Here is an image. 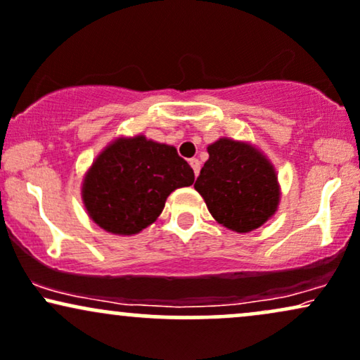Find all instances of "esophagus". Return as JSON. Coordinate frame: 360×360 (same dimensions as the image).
Wrapping results in <instances>:
<instances>
[{
  "label": "esophagus",
  "mask_w": 360,
  "mask_h": 360,
  "mask_svg": "<svg viewBox=\"0 0 360 360\" xmlns=\"http://www.w3.org/2000/svg\"><path fill=\"white\" fill-rule=\"evenodd\" d=\"M189 164H191V167H193V171H194V176L198 177L199 169H201V162H199V159H196V158L189 159Z\"/></svg>",
  "instance_id": "34e87169"
}]
</instances>
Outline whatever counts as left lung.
I'll return each mask as SVG.
<instances>
[{
  "label": "left lung",
  "mask_w": 360,
  "mask_h": 360,
  "mask_svg": "<svg viewBox=\"0 0 360 360\" xmlns=\"http://www.w3.org/2000/svg\"><path fill=\"white\" fill-rule=\"evenodd\" d=\"M210 159L194 189L205 199L213 218L236 233H248L266 223L280 202L275 167L248 142L221 137L207 146Z\"/></svg>",
  "instance_id": "1"
}]
</instances>
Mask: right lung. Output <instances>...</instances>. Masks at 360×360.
Listing matches in <instances>:
<instances>
[{
	"label": "right lung",
	"instance_id": "right-lung-1",
	"mask_svg": "<svg viewBox=\"0 0 360 360\" xmlns=\"http://www.w3.org/2000/svg\"><path fill=\"white\" fill-rule=\"evenodd\" d=\"M193 183V169L176 147L144 136L119 137L86 171L82 199L102 229L131 236L158 219L174 189Z\"/></svg>",
	"mask_w": 360,
	"mask_h": 360
}]
</instances>
